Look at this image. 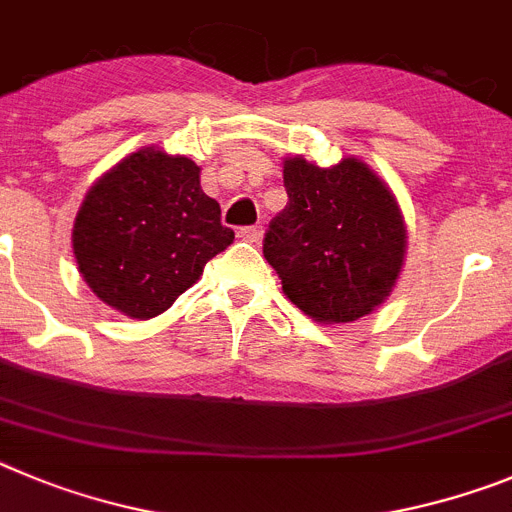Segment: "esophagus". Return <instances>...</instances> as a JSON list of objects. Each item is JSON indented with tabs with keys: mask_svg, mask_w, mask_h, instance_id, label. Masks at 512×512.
Segmentation results:
<instances>
[{
	"mask_svg": "<svg viewBox=\"0 0 512 512\" xmlns=\"http://www.w3.org/2000/svg\"><path fill=\"white\" fill-rule=\"evenodd\" d=\"M239 237L245 239V242H252V245H260V242H262V227L239 229Z\"/></svg>",
	"mask_w": 512,
	"mask_h": 512,
	"instance_id": "esophagus-1",
	"label": "esophagus"
}]
</instances>
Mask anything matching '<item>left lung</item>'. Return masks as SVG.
Segmentation results:
<instances>
[{
	"label": "left lung",
	"mask_w": 512,
	"mask_h": 512,
	"mask_svg": "<svg viewBox=\"0 0 512 512\" xmlns=\"http://www.w3.org/2000/svg\"><path fill=\"white\" fill-rule=\"evenodd\" d=\"M288 206L265 234V260L283 293L319 324H352L388 301L408 227L395 193L359 158L321 168L283 158Z\"/></svg>",
	"instance_id": "obj_1"
}]
</instances>
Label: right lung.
<instances>
[{"mask_svg": "<svg viewBox=\"0 0 512 512\" xmlns=\"http://www.w3.org/2000/svg\"><path fill=\"white\" fill-rule=\"evenodd\" d=\"M201 168L163 147H140L101 173L73 222V257L94 296L130 319L168 311L232 245Z\"/></svg>", "mask_w": 512, "mask_h": 512, "instance_id": "add662e5", "label": "right lung"}]
</instances>
